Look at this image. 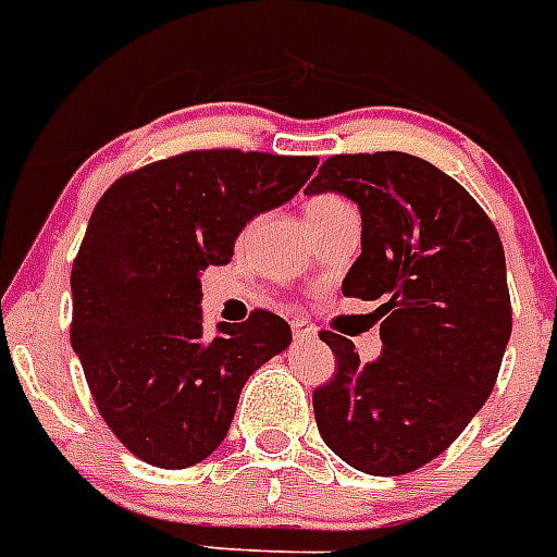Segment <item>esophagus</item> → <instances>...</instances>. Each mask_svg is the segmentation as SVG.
<instances>
[{"instance_id": "esophagus-1", "label": "esophagus", "mask_w": 557, "mask_h": 557, "mask_svg": "<svg viewBox=\"0 0 557 557\" xmlns=\"http://www.w3.org/2000/svg\"><path fill=\"white\" fill-rule=\"evenodd\" d=\"M292 336L297 343H306V339H317V329L306 320H292Z\"/></svg>"}]
</instances>
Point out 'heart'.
<instances>
[{"label": "heart", "mask_w": 557, "mask_h": 557, "mask_svg": "<svg viewBox=\"0 0 557 557\" xmlns=\"http://www.w3.org/2000/svg\"><path fill=\"white\" fill-rule=\"evenodd\" d=\"M345 207H348V203L336 198V195H320V198L308 200L306 218H308V221H311V218H320V214L336 212V209H345Z\"/></svg>", "instance_id": "1"}]
</instances>
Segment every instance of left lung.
Wrapping results in <instances>:
<instances>
[{
  "label": "left lung",
  "instance_id": "1",
  "mask_svg": "<svg viewBox=\"0 0 557 557\" xmlns=\"http://www.w3.org/2000/svg\"><path fill=\"white\" fill-rule=\"evenodd\" d=\"M308 195L362 214L345 297L380 300L382 354L359 362L334 331L336 373L314 391L322 442L368 475H405L459 438L493 394L512 331L502 237L473 195L408 152L331 156Z\"/></svg>",
  "mask_w": 557,
  "mask_h": 557
}]
</instances>
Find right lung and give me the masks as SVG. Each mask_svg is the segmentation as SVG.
Here are the masks:
<instances>
[{"label":"right lung","instance_id":"right-lung-1","mask_svg":"<svg viewBox=\"0 0 557 557\" xmlns=\"http://www.w3.org/2000/svg\"><path fill=\"white\" fill-rule=\"evenodd\" d=\"M317 158L191 149L121 175L73 260L70 343L107 428L163 470L221 445L251 373L292 343L257 308L203 336L200 271L226 265L243 226L292 200Z\"/></svg>","mask_w":557,"mask_h":557}]
</instances>
